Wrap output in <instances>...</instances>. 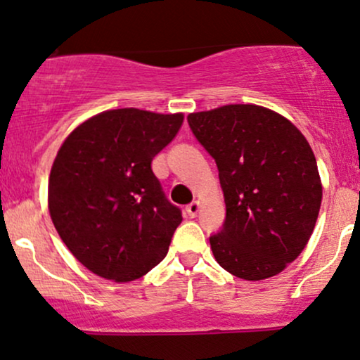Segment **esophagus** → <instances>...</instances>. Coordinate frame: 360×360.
<instances>
[{
    "label": "esophagus",
    "instance_id": "esophagus-1",
    "mask_svg": "<svg viewBox=\"0 0 360 360\" xmlns=\"http://www.w3.org/2000/svg\"><path fill=\"white\" fill-rule=\"evenodd\" d=\"M198 209H200V204H198V202H192V204H188L187 207H185V210H187V214H188L192 219L197 217Z\"/></svg>",
    "mask_w": 360,
    "mask_h": 360
}]
</instances>
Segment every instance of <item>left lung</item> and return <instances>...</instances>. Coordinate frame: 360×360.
Listing matches in <instances>:
<instances>
[{
  "mask_svg": "<svg viewBox=\"0 0 360 360\" xmlns=\"http://www.w3.org/2000/svg\"><path fill=\"white\" fill-rule=\"evenodd\" d=\"M187 121L215 160L226 200V221L209 238L215 261L248 281L281 273L305 249L322 204L305 136L255 104L193 112Z\"/></svg>",
  "mask_w": 360,
  "mask_h": 360,
  "instance_id": "left-lung-1",
  "label": "left lung"
}]
</instances>
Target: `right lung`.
I'll list each match as a JSON object with an SVG mask.
<instances>
[{
  "instance_id": "1",
  "label": "right lung",
  "mask_w": 360,
  "mask_h": 360,
  "mask_svg": "<svg viewBox=\"0 0 360 360\" xmlns=\"http://www.w3.org/2000/svg\"><path fill=\"white\" fill-rule=\"evenodd\" d=\"M181 122V114L112 109L63 141L50 172L49 210L89 271L133 281L167 256L181 210L165 195L151 162Z\"/></svg>"
}]
</instances>
